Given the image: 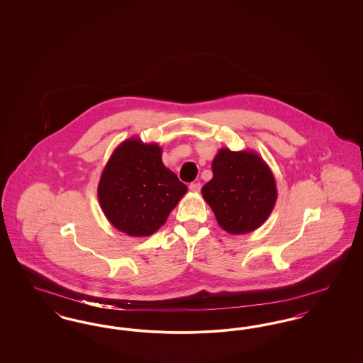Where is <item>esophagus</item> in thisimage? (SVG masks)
Here are the masks:
<instances>
[{
  "instance_id": "esophagus-1",
  "label": "esophagus",
  "mask_w": 363,
  "mask_h": 363,
  "mask_svg": "<svg viewBox=\"0 0 363 363\" xmlns=\"http://www.w3.org/2000/svg\"><path fill=\"white\" fill-rule=\"evenodd\" d=\"M189 189L193 191V193H199L200 189H201V184L200 182H193V184H190Z\"/></svg>"
}]
</instances>
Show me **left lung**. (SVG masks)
Instances as JSON below:
<instances>
[{
    "label": "left lung",
    "mask_w": 363,
    "mask_h": 363,
    "mask_svg": "<svg viewBox=\"0 0 363 363\" xmlns=\"http://www.w3.org/2000/svg\"><path fill=\"white\" fill-rule=\"evenodd\" d=\"M212 173L201 194L228 234L255 231L269 218L277 204V181L256 151L220 148L212 160Z\"/></svg>",
    "instance_id": "1"
}]
</instances>
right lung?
<instances>
[{
	"label": "right lung",
	"mask_w": 363,
	"mask_h": 363,
	"mask_svg": "<svg viewBox=\"0 0 363 363\" xmlns=\"http://www.w3.org/2000/svg\"><path fill=\"white\" fill-rule=\"evenodd\" d=\"M163 150L130 138L113 151L98 184L107 220L129 237H150L166 223L188 186L162 162Z\"/></svg>",
	"instance_id": "add662e5"
}]
</instances>
